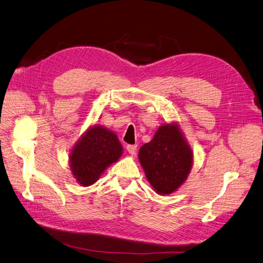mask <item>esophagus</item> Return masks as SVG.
Segmentation results:
<instances>
[{
  "mask_svg": "<svg viewBox=\"0 0 263 263\" xmlns=\"http://www.w3.org/2000/svg\"><path fill=\"white\" fill-rule=\"evenodd\" d=\"M127 152H128L130 155H136L137 145H128L127 146Z\"/></svg>",
  "mask_w": 263,
  "mask_h": 263,
  "instance_id": "obj_1",
  "label": "esophagus"
}]
</instances>
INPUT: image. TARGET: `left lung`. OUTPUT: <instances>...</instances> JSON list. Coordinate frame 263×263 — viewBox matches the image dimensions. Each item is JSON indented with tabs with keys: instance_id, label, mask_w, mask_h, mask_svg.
<instances>
[{
	"instance_id": "left-lung-1",
	"label": "left lung",
	"mask_w": 263,
	"mask_h": 263,
	"mask_svg": "<svg viewBox=\"0 0 263 263\" xmlns=\"http://www.w3.org/2000/svg\"><path fill=\"white\" fill-rule=\"evenodd\" d=\"M138 157L149 183L159 195L178 189L194 162L193 151L176 123L160 126L154 138L140 147Z\"/></svg>"
}]
</instances>
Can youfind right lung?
Returning <instances> with one entry per match:
<instances>
[{
	"mask_svg": "<svg viewBox=\"0 0 263 263\" xmlns=\"http://www.w3.org/2000/svg\"><path fill=\"white\" fill-rule=\"evenodd\" d=\"M123 146L114 132L94 125L82 135L69 154L74 178L82 186L96 182L105 169L119 159Z\"/></svg>",
	"mask_w": 263,
	"mask_h": 263,
	"instance_id": "add662e5",
	"label": "right lung"
}]
</instances>
